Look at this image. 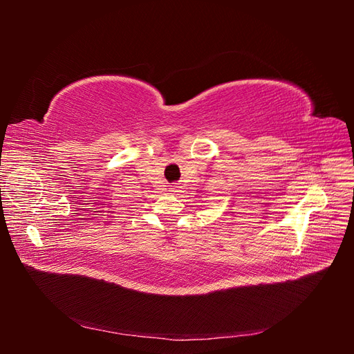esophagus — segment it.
<instances>
[{
    "label": "esophagus",
    "instance_id": "obj_1",
    "mask_svg": "<svg viewBox=\"0 0 354 354\" xmlns=\"http://www.w3.org/2000/svg\"><path fill=\"white\" fill-rule=\"evenodd\" d=\"M169 192H173V194H178L180 192V186H171V189H169Z\"/></svg>",
    "mask_w": 354,
    "mask_h": 354
}]
</instances>
